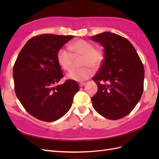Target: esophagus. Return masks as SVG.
Masks as SVG:
<instances>
[{
  "mask_svg": "<svg viewBox=\"0 0 159 159\" xmlns=\"http://www.w3.org/2000/svg\"><path fill=\"white\" fill-rule=\"evenodd\" d=\"M85 85V83H79V87H83Z\"/></svg>",
  "mask_w": 159,
  "mask_h": 159,
  "instance_id": "1",
  "label": "esophagus"
}]
</instances>
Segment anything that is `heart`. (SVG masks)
<instances>
[{
  "label": "heart",
  "mask_w": 159,
  "mask_h": 159,
  "mask_svg": "<svg viewBox=\"0 0 159 159\" xmlns=\"http://www.w3.org/2000/svg\"><path fill=\"white\" fill-rule=\"evenodd\" d=\"M69 49L61 48L57 53V61L62 70L70 71L72 66V54L83 56L81 68L74 69L67 74L69 79L82 82L93 76V68L101 66L104 61L103 50L99 47H93V44L89 41L79 39L73 42L69 46Z\"/></svg>",
  "instance_id": "b5f03b06"
}]
</instances>
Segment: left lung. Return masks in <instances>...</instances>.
Instances as JSON below:
<instances>
[{
  "label": "left lung",
  "mask_w": 159,
  "mask_h": 159,
  "mask_svg": "<svg viewBox=\"0 0 159 159\" xmlns=\"http://www.w3.org/2000/svg\"><path fill=\"white\" fill-rule=\"evenodd\" d=\"M104 47V58L93 77L98 92L93 107L101 116L116 120L129 114L143 92L144 67L135 48L127 39L104 32L92 37Z\"/></svg>",
  "instance_id": "1"
}]
</instances>
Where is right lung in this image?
<instances>
[{"mask_svg": "<svg viewBox=\"0 0 159 159\" xmlns=\"http://www.w3.org/2000/svg\"><path fill=\"white\" fill-rule=\"evenodd\" d=\"M73 35L42 34L26 43L13 68L14 89L22 106L32 116L43 121H54L63 117L72 106L79 90L75 80L63 78L57 61V51Z\"/></svg>", "mask_w": 159, "mask_h": 159, "instance_id": "obj_1", "label": "right lung"}]
</instances>
